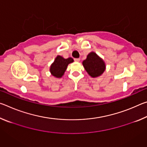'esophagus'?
Returning <instances> with one entry per match:
<instances>
[{"mask_svg": "<svg viewBox=\"0 0 147 147\" xmlns=\"http://www.w3.org/2000/svg\"><path fill=\"white\" fill-rule=\"evenodd\" d=\"M74 61H76V62H79L80 61V59L79 58H74Z\"/></svg>", "mask_w": 147, "mask_h": 147, "instance_id": "obj_1", "label": "esophagus"}]
</instances>
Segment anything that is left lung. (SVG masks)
<instances>
[{"mask_svg": "<svg viewBox=\"0 0 147 147\" xmlns=\"http://www.w3.org/2000/svg\"><path fill=\"white\" fill-rule=\"evenodd\" d=\"M84 69L92 78L101 76L106 70V63L102 58L94 52H91L82 62Z\"/></svg>", "mask_w": 147, "mask_h": 147, "instance_id": "obj_1", "label": "left lung"}]
</instances>
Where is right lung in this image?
I'll list each match as a JSON object with an SVG mask.
<instances>
[{
  "mask_svg": "<svg viewBox=\"0 0 147 147\" xmlns=\"http://www.w3.org/2000/svg\"><path fill=\"white\" fill-rule=\"evenodd\" d=\"M74 59L72 58H64L63 57L58 55L53 63L50 67V72L53 76L60 78L63 76L69 63H73Z\"/></svg>",
  "mask_w": 147,
  "mask_h": 147,
  "instance_id": "add662e5",
  "label": "right lung"
}]
</instances>
